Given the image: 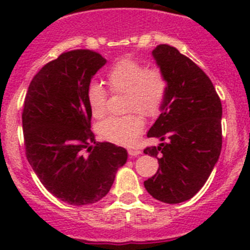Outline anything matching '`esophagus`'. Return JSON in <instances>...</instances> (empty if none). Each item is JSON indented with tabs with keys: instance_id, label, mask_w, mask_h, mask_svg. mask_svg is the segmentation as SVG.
Wrapping results in <instances>:
<instances>
[{
	"instance_id": "1",
	"label": "esophagus",
	"mask_w": 250,
	"mask_h": 250,
	"mask_svg": "<svg viewBox=\"0 0 250 250\" xmlns=\"http://www.w3.org/2000/svg\"><path fill=\"white\" fill-rule=\"evenodd\" d=\"M127 152H129L130 156H138V155H140V154H141L140 150H139V149H134V147H132V149L127 150Z\"/></svg>"
}]
</instances>
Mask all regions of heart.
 I'll return each mask as SVG.
<instances>
[{"label": "heart", "mask_w": 250, "mask_h": 250, "mask_svg": "<svg viewBox=\"0 0 250 250\" xmlns=\"http://www.w3.org/2000/svg\"><path fill=\"white\" fill-rule=\"evenodd\" d=\"M112 92H126V110L154 116L160 111L167 92V80L159 68H147L138 60L123 59L106 75ZM91 115L101 119L107 110V92L99 83H91L86 91ZM144 129V120L138 112L125 116H110L101 121L98 131L103 139L118 145H132Z\"/></svg>", "instance_id": "heart-1"}]
</instances>
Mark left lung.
I'll return each instance as SVG.
<instances>
[{
	"label": "left lung",
	"instance_id": "8db88e82",
	"mask_svg": "<svg viewBox=\"0 0 250 250\" xmlns=\"http://www.w3.org/2000/svg\"><path fill=\"white\" fill-rule=\"evenodd\" d=\"M152 57L167 77V92L147 138L167 143L144 150L159 163L144 187L156 200L178 204L202 189L219 159L222 103L210 79L175 47L156 46Z\"/></svg>",
	"mask_w": 250,
	"mask_h": 250
}]
</instances>
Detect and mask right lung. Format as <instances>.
Instances as JSON below:
<instances>
[{
	"instance_id": "1",
	"label": "right lung",
	"mask_w": 250,
	"mask_h": 250,
	"mask_svg": "<svg viewBox=\"0 0 250 250\" xmlns=\"http://www.w3.org/2000/svg\"><path fill=\"white\" fill-rule=\"evenodd\" d=\"M106 63L91 50L63 52L31 81L23 104L26 156L40 182L71 205L99 202L109 193L127 151L98 143L86 91Z\"/></svg>"
}]
</instances>
